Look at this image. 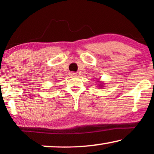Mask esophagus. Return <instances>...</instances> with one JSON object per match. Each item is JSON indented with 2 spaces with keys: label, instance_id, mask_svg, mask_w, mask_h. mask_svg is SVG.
Listing matches in <instances>:
<instances>
[{
  "label": "esophagus",
  "instance_id": "1",
  "mask_svg": "<svg viewBox=\"0 0 154 154\" xmlns=\"http://www.w3.org/2000/svg\"><path fill=\"white\" fill-rule=\"evenodd\" d=\"M70 75H71V77H75V75H77V74H76V73H73V72H72V73H70Z\"/></svg>",
  "mask_w": 154,
  "mask_h": 154
}]
</instances>
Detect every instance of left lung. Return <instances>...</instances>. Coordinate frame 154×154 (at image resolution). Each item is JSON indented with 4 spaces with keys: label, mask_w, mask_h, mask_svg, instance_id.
I'll use <instances>...</instances> for the list:
<instances>
[{
    "label": "left lung",
    "mask_w": 154,
    "mask_h": 154,
    "mask_svg": "<svg viewBox=\"0 0 154 154\" xmlns=\"http://www.w3.org/2000/svg\"><path fill=\"white\" fill-rule=\"evenodd\" d=\"M97 83H100V81H97ZM99 85H99V86H100L101 88H102V87H103V85H104V84L102 83H100V84H99Z\"/></svg>",
    "instance_id": "8db88e82"
}]
</instances>
